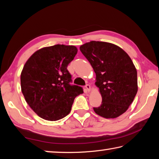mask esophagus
Returning <instances> with one entry per match:
<instances>
[{
	"label": "esophagus",
	"mask_w": 159,
	"mask_h": 159,
	"mask_svg": "<svg viewBox=\"0 0 159 159\" xmlns=\"http://www.w3.org/2000/svg\"><path fill=\"white\" fill-rule=\"evenodd\" d=\"M85 87L86 91H88V92H89V91L90 90V85L89 84H86V85H85Z\"/></svg>",
	"instance_id": "34e87169"
}]
</instances>
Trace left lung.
Listing matches in <instances>:
<instances>
[{"instance_id": "obj_1", "label": "left lung", "mask_w": 159, "mask_h": 159, "mask_svg": "<svg viewBox=\"0 0 159 159\" xmlns=\"http://www.w3.org/2000/svg\"><path fill=\"white\" fill-rule=\"evenodd\" d=\"M80 50L93 66L99 88L101 105L93 107L97 114L114 118L125 113L138 92L137 70L130 57L117 45L90 41Z\"/></svg>"}]
</instances>
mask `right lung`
<instances>
[{
  "instance_id": "add662e5",
  "label": "right lung",
  "mask_w": 159,
  "mask_h": 159,
  "mask_svg": "<svg viewBox=\"0 0 159 159\" xmlns=\"http://www.w3.org/2000/svg\"><path fill=\"white\" fill-rule=\"evenodd\" d=\"M77 48L55 45L36 51L24 66L21 88L26 102L36 114L47 120H57L71 111L75 98L83 88L71 85L67 66Z\"/></svg>"
}]
</instances>
